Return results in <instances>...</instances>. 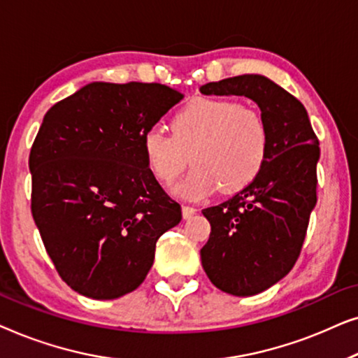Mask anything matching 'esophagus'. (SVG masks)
I'll return each mask as SVG.
<instances>
[{"mask_svg":"<svg viewBox=\"0 0 358 358\" xmlns=\"http://www.w3.org/2000/svg\"><path fill=\"white\" fill-rule=\"evenodd\" d=\"M197 213V208L195 207H190V205H182V217L187 220L192 217V215Z\"/></svg>","mask_w":358,"mask_h":358,"instance_id":"esophagus-1","label":"esophagus"}]
</instances>
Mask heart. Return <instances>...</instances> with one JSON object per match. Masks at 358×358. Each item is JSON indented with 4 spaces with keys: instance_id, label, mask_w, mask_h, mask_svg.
Wrapping results in <instances>:
<instances>
[{
    "instance_id": "1",
    "label": "heart",
    "mask_w": 358,
    "mask_h": 358,
    "mask_svg": "<svg viewBox=\"0 0 358 358\" xmlns=\"http://www.w3.org/2000/svg\"><path fill=\"white\" fill-rule=\"evenodd\" d=\"M171 131L151 127L143 135L148 168L161 182L171 184L190 163L195 168L176 185L184 199H202L218 187L238 192L248 187L266 164L271 136L256 109L231 99L195 97L176 112Z\"/></svg>"
}]
</instances>
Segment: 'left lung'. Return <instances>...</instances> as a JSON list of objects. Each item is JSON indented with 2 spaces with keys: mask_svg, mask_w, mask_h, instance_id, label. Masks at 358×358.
<instances>
[{
  "mask_svg": "<svg viewBox=\"0 0 358 358\" xmlns=\"http://www.w3.org/2000/svg\"><path fill=\"white\" fill-rule=\"evenodd\" d=\"M202 94L244 96L266 120L271 148L248 187L202 210L212 233L200 249L210 282L234 296L257 295L295 266L316 205L320 141L305 106L262 75H241L200 87Z\"/></svg>",
  "mask_w": 358,
  "mask_h": 358,
  "instance_id": "8db88e82",
  "label": "left lung"
}]
</instances>
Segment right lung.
<instances>
[{
  "label": "right lung",
  "mask_w": 358,
  "mask_h": 358,
  "mask_svg": "<svg viewBox=\"0 0 358 358\" xmlns=\"http://www.w3.org/2000/svg\"><path fill=\"white\" fill-rule=\"evenodd\" d=\"M184 94L159 83H91L52 106L29 156L31 210L62 280L114 300L141 285L156 241L182 218L143 153Z\"/></svg>",
  "instance_id": "add662e5"
}]
</instances>
